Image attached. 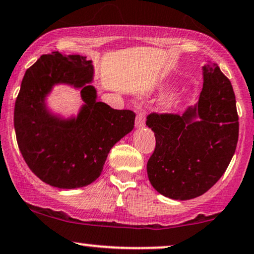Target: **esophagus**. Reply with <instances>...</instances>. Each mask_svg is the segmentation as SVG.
<instances>
[{
	"instance_id": "obj_1",
	"label": "esophagus",
	"mask_w": 254,
	"mask_h": 254,
	"mask_svg": "<svg viewBox=\"0 0 254 254\" xmlns=\"http://www.w3.org/2000/svg\"><path fill=\"white\" fill-rule=\"evenodd\" d=\"M136 127L137 129H140V127H144L145 125V117L143 112H138L136 116Z\"/></svg>"
}]
</instances>
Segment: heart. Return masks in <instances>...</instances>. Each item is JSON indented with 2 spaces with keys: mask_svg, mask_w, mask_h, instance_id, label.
<instances>
[{
  "mask_svg": "<svg viewBox=\"0 0 254 254\" xmlns=\"http://www.w3.org/2000/svg\"><path fill=\"white\" fill-rule=\"evenodd\" d=\"M180 104H181V97L177 96V94H173V96L164 98L162 100L160 103V108L163 111H173V110L179 108Z\"/></svg>",
  "mask_w": 254,
  "mask_h": 254,
  "instance_id": "obj_1",
  "label": "heart"
}]
</instances>
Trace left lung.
<instances>
[{
  "label": "left lung",
  "instance_id": "left-lung-1",
  "mask_svg": "<svg viewBox=\"0 0 254 254\" xmlns=\"http://www.w3.org/2000/svg\"><path fill=\"white\" fill-rule=\"evenodd\" d=\"M203 86L196 105L182 116H148L156 146L146 164L149 181L173 200L206 193L224 175L239 136L231 81L210 61L202 67Z\"/></svg>",
  "mask_w": 254,
  "mask_h": 254
}]
</instances>
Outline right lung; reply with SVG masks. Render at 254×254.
Wrapping results in <instances>:
<instances>
[{"label":"right lung","mask_w":254,"mask_h":254,"mask_svg":"<svg viewBox=\"0 0 254 254\" xmlns=\"http://www.w3.org/2000/svg\"><path fill=\"white\" fill-rule=\"evenodd\" d=\"M94 67L86 57L53 52L24 73L15 102L14 127L22 156L33 173L52 187H86L103 172L111 148L131 132L135 114L98 102ZM81 91L77 115L63 116L48 106L53 88Z\"/></svg>","instance_id":"right-lung-1"}]
</instances>
